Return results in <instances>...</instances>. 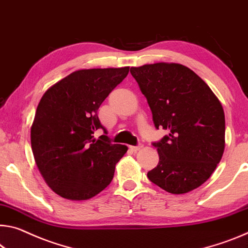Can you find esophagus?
Returning <instances> with one entry per match:
<instances>
[{"mask_svg": "<svg viewBox=\"0 0 248 248\" xmlns=\"http://www.w3.org/2000/svg\"><path fill=\"white\" fill-rule=\"evenodd\" d=\"M142 148H143L142 144H139V145H131L130 150H132L133 152H137V151H139L140 149H142Z\"/></svg>", "mask_w": 248, "mask_h": 248, "instance_id": "obj_1", "label": "esophagus"}]
</instances>
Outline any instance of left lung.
Segmentation results:
<instances>
[{"label":"left lung","mask_w":248,"mask_h":248,"mask_svg":"<svg viewBox=\"0 0 248 248\" xmlns=\"http://www.w3.org/2000/svg\"><path fill=\"white\" fill-rule=\"evenodd\" d=\"M147 98L155 128L169 130L153 145L159 163L148 172L152 183L184 194L205 182L225 148V116L217 97L193 70L174 62L131 67Z\"/></svg>","instance_id":"obj_1"}]
</instances>
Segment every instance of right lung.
<instances>
[{
    "instance_id": "add662e5",
    "label": "right lung",
    "mask_w": 248,
    "mask_h": 248,
    "mask_svg": "<svg viewBox=\"0 0 248 248\" xmlns=\"http://www.w3.org/2000/svg\"><path fill=\"white\" fill-rule=\"evenodd\" d=\"M129 67L80 69L46 90L31 128L35 162L55 193L73 201L92 199L107 187L127 145L113 144L98 109L123 81Z\"/></svg>"
}]
</instances>
